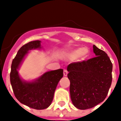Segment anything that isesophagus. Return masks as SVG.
I'll use <instances>...</instances> for the list:
<instances>
[{
  "instance_id": "obj_1",
  "label": "esophagus",
  "mask_w": 121,
  "mask_h": 121,
  "mask_svg": "<svg viewBox=\"0 0 121 121\" xmlns=\"http://www.w3.org/2000/svg\"><path fill=\"white\" fill-rule=\"evenodd\" d=\"M68 71L66 70H64V71H63V75L65 76V77H66L67 76V75H68Z\"/></svg>"
}]
</instances>
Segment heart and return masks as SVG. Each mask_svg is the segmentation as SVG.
<instances>
[{
	"mask_svg": "<svg viewBox=\"0 0 121 121\" xmlns=\"http://www.w3.org/2000/svg\"><path fill=\"white\" fill-rule=\"evenodd\" d=\"M90 51L88 48H77L66 53V56L71 59L76 58L78 61H82L88 56Z\"/></svg>",
	"mask_w": 121,
	"mask_h": 121,
	"instance_id": "heart-1",
	"label": "heart"
}]
</instances>
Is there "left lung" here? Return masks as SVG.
Instances as JSON below:
<instances>
[{
	"mask_svg": "<svg viewBox=\"0 0 121 121\" xmlns=\"http://www.w3.org/2000/svg\"><path fill=\"white\" fill-rule=\"evenodd\" d=\"M93 50L95 57L67 66L71 100L74 106L81 110L90 109L103 102L112 83L111 60L96 46H93Z\"/></svg>",
	"mask_w": 121,
	"mask_h": 121,
	"instance_id": "8db88e82",
	"label": "left lung"
}]
</instances>
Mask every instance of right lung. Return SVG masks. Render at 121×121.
Segmentation results:
<instances>
[{"label": "right lung", "instance_id": "right-lung-1", "mask_svg": "<svg viewBox=\"0 0 121 121\" xmlns=\"http://www.w3.org/2000/svg\"><path fill=\"white\" fill-rule=\"evenodd\" d=\"M41 41H33L22 46L12 61L10 74V83L16 99L28 107L42 110L46 109L53 101L59 81L63 76V69L45 72L36 79L24 80L18 70L25 57L32 49L42 48Z\"/></svg>", "mask_w": 121, "mask_h": 121}]
</instances>
